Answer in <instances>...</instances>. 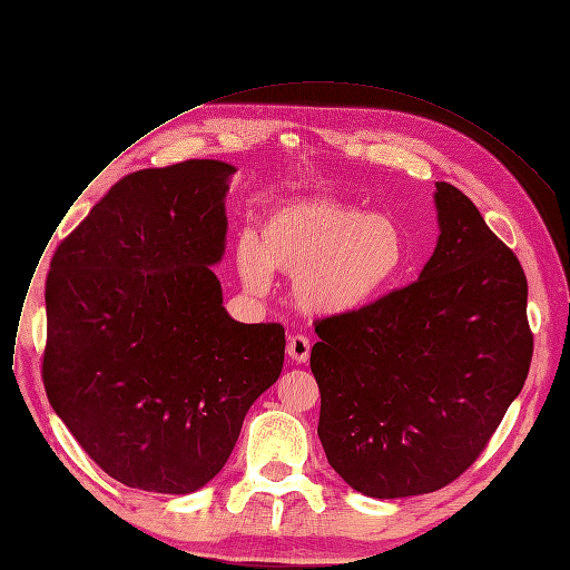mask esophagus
<instances>
[{
	"label": "esophagus",
	"mask_w": 570,
	"mask_h": 570,
	"mask_svg": "<svg viewBox=\"0 0 570 570\" xmlns=\"http://www.w3.org/2000/svg\"><path fill=\"white\" fill-rule=\"evenodd\" d=\"M287 354L296 363H306L311 356V341L304 333H294V336L287 338Z\"/></svg>",
	"instance_id": "obj_1"
}]
</instances>
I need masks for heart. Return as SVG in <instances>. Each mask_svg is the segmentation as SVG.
Returning <instances> with one entry per match:
<instances>
[{"label": "heart", "instance_id": "1", "mask_svg": "<svg viewBox=\"0 0 570 570\" xmlns=\"http://www.w3.org/2000/svg\"><path fill=\"white\" fill-rule=\"evenodd\" d=\"M412 248L393 214H367L336 197H304L276 207L244 234L237 269L250 292L272 272L296 276L294 298L313 315H352L373 306L403 281Z\"/></svg>", "mask_w": 570, "mask_h": 570}]
</instances>
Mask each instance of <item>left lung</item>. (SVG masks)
Masks as SVG:
<instances>
[{"label":"left lung","instance_id":"obj_1","mask_svg":"<svg viewBox=\"0 0 570 570\" xmlns=\"http://www.w3.org/2000/svg\"><path fill=\"white\" fill-rule=\"evenodd\" d=\"M434 186L442 234L419 281L315 320L320 442L367 497L434 492L470 470L533 354L520 259L470 197Z\"/></svg>","mask_w":570,"mask_h":570}]
</instances>
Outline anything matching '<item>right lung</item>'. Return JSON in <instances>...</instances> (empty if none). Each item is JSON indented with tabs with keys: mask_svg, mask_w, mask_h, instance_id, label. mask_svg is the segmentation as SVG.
Here are the masks:
<instances>
[{
	"mask_svg": "<svg viewBox=\"0 0 570 570\" xmlns=\"http://www.w3.org/2000/svg\"><path fill=\"white\" fill-rule=\"evenodd\" d=\"M232 173L207 158L130 173L50 262L48 400L128 488L186 494L209 483L283 371V324L232 320L209 269L225 253Z\"/></svg>",
	"mask_w": 570,
	"mask_h": 570,
	"instance_id": "add662e5",
	"label": "right lung"
}]
</instances>
